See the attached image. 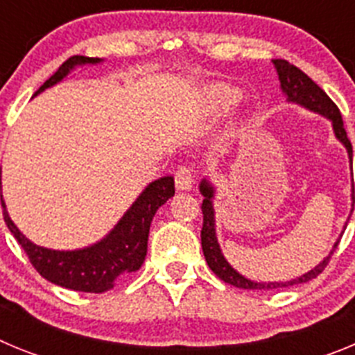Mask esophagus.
Returning a JSON list of instances; mask_svg holds the SVG:
<instances>
[{"instance_id":"esophagus-1","label":"esophagus","mask_w":355,"mask_h":355,"mask_svg":"<svg viewBox=\"0 0 355 355\" xmlns=\"http://www.w3.org/2000/svg\"><path fill=\"white\" fill-rule=\"evenodd\" d=\"M174 181H175V188L183 192V190H190L193 184V174H192V168L190 167H178L174 175Z\"/></svg>"}]
</instances>
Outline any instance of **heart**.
Masks as SVG:
<instances>
[{
	"mask_svg": "<svg viewBox=\"0 0 355 355\" xmlns=\"http://www.w3.org/2000/svg\"><path fill=\"white\" fill-rule=\"evenodd\" d=\"M206 99H208V105L213 114H225L229 110H233L236 103L240 101V92L229 85L216 83L206 90Z\"/></svg>",
	"mask_w": 355,
	"mask_h": 355,
	"instance_id": "obj_1",
	"label": "heart"
}]
</instances>
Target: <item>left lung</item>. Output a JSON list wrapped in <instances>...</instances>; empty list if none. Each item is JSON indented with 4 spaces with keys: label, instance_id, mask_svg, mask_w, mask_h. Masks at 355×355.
<instances>
[{
    "label": "left lung",
    "instance_id": "1",
    "mask_svg": "<svg viewBox=\"0 0 355 355\" xmlns=\"http://www.w3.org/2000/svg\"><path fill=\"white\" fill-rule=\"evenodd\" d=\"M274 62V67L277 71L279 81H281V90H283L284 97H286L288 103H293V105H299L302 108L309 110V112H315V114L322 115V117L329 119L332 124V131H334V137L343 144V147L349 153V159L352 163V144H350L349 137H347V131L343 128V119H341L340 110L334 103L331 101V97L320 89L318 85L311 80V78L304 74L299 67L291 65L286 60H272ZM199 192L202 193L205 200H202V231H200V245H202V252H205V258L208 266L213 270V274L218 279H222L224 283L231 284V286L243 288V290H275V288H284V286H293V284H302L315 279L316 275L322 274L325 266H327L329 259H331L332 252L336 250L338 243H340V238L334 241L331 252L325 256L315 268H311L306 274L299 275V277L290 279V281H279V283H258V281H252V279H247L245 275H241L240 272H236L233 266L229 265L227 259L224 258L222 254L220 245H218V240H216V229H215V209H213V199H215V187L209 183V180H202L199 184ZM355 197H354V183H352V209L354 211ZM352 215V213H350ZM350 218V216H349ZM347 227V222L343 225V231ZM341 231V234H343ZM340 234V236H341Z\"/></svg>",
    "mask_w": 355,
    "mask_h": 355
}]
</instances>
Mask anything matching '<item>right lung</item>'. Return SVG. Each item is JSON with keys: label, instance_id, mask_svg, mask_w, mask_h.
Masks as SVG:
<instances>
[{"label": "right lung", "instance_id": "1", "mask_svg": "<svg viewBox=\"0 0 355 355\" xmlns=\"http://www.w3.org/2000/svg\"><path fill=\"white\" fill-rule=\"evenodd\" d=\"M101 62L103 58L71 56L37 90L35 96L53 85L60 83L72 69L80 67V65H96ZM172 196H174V178L172 175H163L159 180L153 181L144 188L142 193L137 197L130 209L121 216V220L105 238L92 245L74 250L48 249V247L33 243L12 222L10 215L6 211L3 196L1 206L3 216H5L10 233L14 234L19 245L28 254L31 265L35 266V270L44 279H48L49 283L58 284L62 288H67V290L103 293V291L112 290L119 279H122L124 275L140 270L147 256V238H149L153 216L156 215L159 206L165 205Z\"/></svg>", "mask_w": 355, "mask_h": 355}]
</instances>
